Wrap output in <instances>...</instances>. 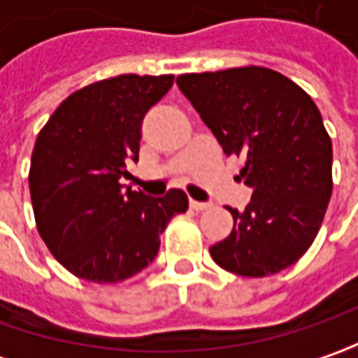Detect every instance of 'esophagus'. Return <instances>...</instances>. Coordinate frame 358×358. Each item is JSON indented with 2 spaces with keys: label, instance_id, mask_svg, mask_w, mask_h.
Listing matches in <instances>:
<instances>
[{
  "label": "esophagus",
  "instance_id": "1",
  "mask_svg": "<svg viewBox=\"0 0 358 358\" xmlns=\"http://www.w3.org/2000/svg\"><path fill=\"white\" fill-rule=\"evenodd\" d=\"M189 205H191V209H195V211H203V209H209V207H211V203H209V201H195V199L189 201Z\"/></svg>",
  "mask_w": 358,
  "mask_h": 358
}]
</instances>
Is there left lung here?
<instances>
[{
	"label": "left lung",
	"mask_w": 358,
	"mask_h": 358,
	"mask_svg": "<svg viewBox=\"0 0 358 358\" xmlns=\"http://www.w3.org/2000/svg\"><path fill=\"white\" fill-rule=\"evenodd\" d=\"M181 93L225 155L243 159L239 179L253 189L233 215L229 237L209 249L243 277L291 267L315 241L333 193V145L321 111L291 79L267 67L177 77Z\"/></svg>",
	"instance_id": "1"
}]
</instances>
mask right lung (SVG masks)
<instances>
[{
	"label": "right lung",
	"instance_id": "1",
	"mask_svg": "<svg viewBox=\"0 0 358 358\" xmlns=\"http://www.w3.org/2000/svg\"><path fill=\"white\" fill-rule=\"evenodd\" d=\"M173 76H117L71 93L39 131L29 191L35 223L53 257L73 275L119 282L159 253V235L187 195L121 191L139 159L145 113L171 90Z\"/></svg>",
	"mask_w": 358,
	"mask_h": 358
}]
</instances>
